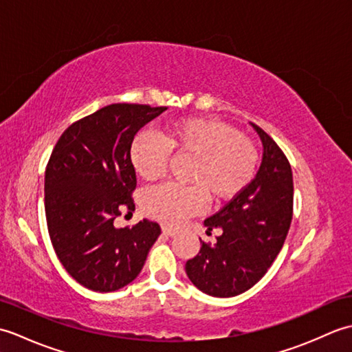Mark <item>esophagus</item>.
I'll use <instances>...</instances> for the list:
<instances>
[{"label":"esophagus","instance_id":"1","mask_svg":"<svg viewBox=\"0 0 352 352\" xmlns=\"http://www.w3.org/2000/svg\"><path fill=\"white\" fill-rule=\"evenodd\" d=\"M162 231H163V234H164V236H174V234L177 233L175 230L168 228V227H163V228H162Z\"/></svg>","mask_w":352,"mask_h":352}]
</instances>
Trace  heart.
<instances>
[{
	"instance_id": "heart-1",
	"label": "heart",
	"mask_w": 352,
	"mask_h": 352,
	"mask_svg": "<svg viewBox=\"0 0 352 352\" xmlns=\"http://www.w3.org/2000/svg\"><path fill=\"white\" fill-rule=\"evenodd\" d=\"M169 154L189 157L184 180L195 186L163 184L148 190L144 210L166 226H178L203 206L222 203L248 188L256 177L258 153L250 138L212 118H186L164 126L160 139L138 134L130 146V162L145 182H154L168 169Z\"/></svg>"
}]
</instances>
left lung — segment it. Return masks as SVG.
<instances>
[{
    "label": "left lung",
    "instance_id": "obj_1",
    "mask_svg": "<svg viewBox=\"0 0 352 352\" xmlns=\"http://www.w3.org/2000/svg\"><path fill=\"white\" fill-rule=\"evenodd\" d=\"M263 144L257 175L241 195L204 221L208 231L222 228L216 243L201 242L186 274L207 295L230 298L251 289L281 251L294 216V177L286 154L258 125Z\"/></svg>",
    "mask_w": 352,
    "mask_h": 352
}]
</instances>
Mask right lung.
Returning a JSON list of instances; mask_svg holds the SVG:
<instances>
[{
  "label": "right lung",
  "mask_w": 352,
  "mask_h": 352,
  "mask_svg": "<svg viewBox=\"0 0 352 352\" xmlns=\"http://www.w3.org/2000/svg\"><path fill=\"white\" fill-rule=\"evenodd\" d=\"M164 110L110 104L71 124L51 153L45 214L52 248L72 278L94 292H113L136 278L162 233L148 219L131 228H116L113 221L124 208L134 210L131 142Z\"/></svg>",
  "instance_id": "right-lung-1"
}]
</instances>
